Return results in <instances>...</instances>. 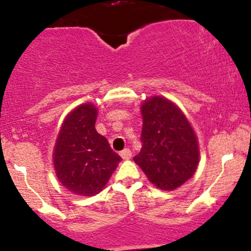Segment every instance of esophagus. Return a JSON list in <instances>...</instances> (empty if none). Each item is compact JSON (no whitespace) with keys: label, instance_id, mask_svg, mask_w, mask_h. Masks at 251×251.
<instances>
[{"label":"esophagus","instance_id":"esophagus-1","mask_svg":"<svg viewBox=\"0 0 251 251\" xmlns=\"http://www.w3.org/2000/svg\"><path fill=\"white\" fill-rule=\"evenodd\" d=\"M120 156H121V158H123V159H130L131 156H132L131 150H130V149H125V150L121 151Z\"/></svg>","mask_w":251,"mask_h":251}]
</instances>
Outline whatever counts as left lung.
I'll return each mask as SVG.
<instances>
[{"label": "left lung", "mask_w": 251, "mask_h": 251, "mask_svg": "<svg viewBox=\"0 0 251 251\" xmlns=\"http://www.w3.org/2000/svg\"><path fill=\"white\" fill-rule=\"evenodd\" d=\"M142 114V149L133 161L158 188H177L192 177L199 163L191 124L174 103L161 96L145 101Z\"/></svg>", "instance_id": "left-lung-1"}]
</instances>
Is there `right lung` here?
Wrapping results in <instances>:
<instances>
[{"label": "right lung", "mask_w": 251, "mask_h": 251, "mask_svg": "<svg viewBox=\"0 0 251 251\" xmlns=\"http://www.w3.org/2000/svg\"><path fill=\"white\" fill-rule=\"evenodd\" d=\"M94 104L76 107L60 128L53 163L60 183L83 197L98 194L117 169L121 157L95 130Z\"/></svg>", "instance_id": "add662e5"}]
</instances>
